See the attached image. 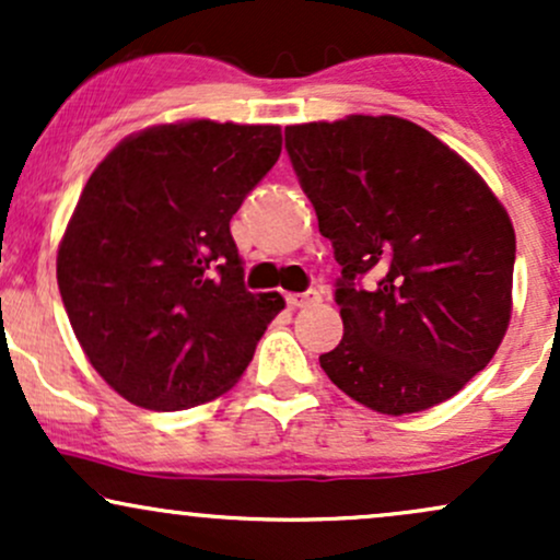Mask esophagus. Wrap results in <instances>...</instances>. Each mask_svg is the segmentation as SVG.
I'll return each instance as SVG.
<instances>
[{
    "mask_svg": "<svg viewBox=\"0 0 560 560\" xmlns=\"http://www.w3.org/2000/svg\"><path fill=\"white\" fill-rule=\"evenodd\" d=\"M289 307H311V305H318L320 302V294L318 292H302V294H289L287 298Z\"/></svg>",
    "mask_w": 560,
    "mask_h": 560,
    "instance_id": "esophagus-1",
    "label": "esophagus"
}]
</instances>
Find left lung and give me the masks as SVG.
<instances>
[{
	"mask_svg": "<svg viewBox=\"0 0 560 560\" xmlns=\"http://www.w3.org/2000/svg\"><path fill=\"white\" fill-rule=\"evenodd\" d=\"M302 191L342 266V342L318 358L345 395L387 416L450 400L503 342L516 234L458 152L397 115L287 126ZM371 275L372 284H357Z\"/></svg>",
	"mask_w": 560,
	"mask_h": 560,
	"instance_id": "8db88e82",
	"label": "left lung"
}]
</instances>
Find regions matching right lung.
I'll return each mask as SVG.
<instances>
[{
	"mask_svg": "<svg viewBox=\"0 0 560 560\" xmlns=\"http://www.w3.org/2000/svg\"><path fill=\"white\" fill-rule=\"evenodd\" d=\"M281 155L279 126L178 120L96 165L57 249L89 363L128 402L184 410L240 382L279 292L244 289L231 218Z\"/></svg>",
	"mask_w": 560,
	"mask_h": 560,
	"instance_id": "add662e5",
	"label": "right lung"
}]
</instances>
